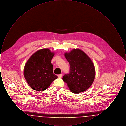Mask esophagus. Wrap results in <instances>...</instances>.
<instances>
[{"mask_svg": "<svg viewBox=\"0 0 126 126\" xmlns=\"http://www.w3.org/2000/svg\"><path fill=\"white\" fill-rule=\"evenodd\" d=\"M58 78H62V74H60L58 75Z\"/></svg>", "mask_w": 126, "mask_h": 126, "instance_id": "obj_1", "label": "esophagus"}]
</instances>
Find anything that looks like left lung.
Masks as SVG:
<instances>
[{
    "label": "left lung",
    "mask_w": 126,
    "mask_h": 126,
    "mask_svg": "<svg viewBox=\"0 0 126 126\" xmlns=\"http://www.w3.org/2000/svg\"><path fill=\"white\" fill-rule=\"evenodd\" d=\"M70 65L69 73L62 78L69 89L75 94L87 90L95 76V67L92 60L83 51L74 49L65 54Z\"/></svg>",
    "instance_id": "obj_1"
}]
</instances>
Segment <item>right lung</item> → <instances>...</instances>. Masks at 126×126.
Segmentation results:
<instances>
[{
    "instance_id": "obj_1",
    "label": "right lung",
    "mask_w": 126,
    "mask_h": 126,
    "mask_svg": "<svg viewBox=\"0 0 126 126\" xmlns=\"http://www.w3.org/2000/svg\"><path fill=\"white\" fill-rule=\"evenodd\" d=\"M54 55L49 49L44 48L33 54L26 62L24 71V78L33 90H46L58 78L53 73V66L51 62Z\"/></svg>"
}]
</instances>
